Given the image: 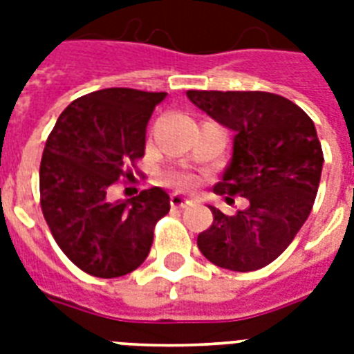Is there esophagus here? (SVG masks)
Here are the masks:
<instances>
[{"label": "esophagus", "instance_id": "esophagus-1", "mask_svg": "<svg viewBox=\"0 0 354 354\" xmlns=\"http://www.w3.org/2000/svg\"><path fill=\"white\" fill-rule=\"evenodd\" d=\"M193 204V200L189 196H183L180 193H172L171 194V205L172 207H187V205Z\"/></svg>", "mask_w": 354, "mask_h": 354}]
</instances>
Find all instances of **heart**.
<instances>
[{
	"label": "heart",
	"instance_id": "heart-1",
	"mask_svg": "<svg viewBox=\"0 0 354 354\" xmlns=\"http://www.w3.org/2000/svg\"><path fill=\"white\" fill-rule=\"evenodd\" d=\"M167 180L174 183V185H178V187H191L194 182V178L191 174H185V172H171L167 176Z\"/></svg>",
	"mask_w": 354,
	"mask_h": 354
}]
</instances>
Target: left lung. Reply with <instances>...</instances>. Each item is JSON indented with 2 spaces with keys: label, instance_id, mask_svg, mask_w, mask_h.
Masks as SVG:
<instances>
[{
  "label": "left lung",
  "instance_id": "obj_1",
  "mask_svg": "<svg viewBox=\"0 0 354 354\" xmlns=\"http://www.w3.org/2000/svg\"><path fill=\"white\" fill-rule=\"evenodd\" d=\"M193 104L235 132L233 156L213 191L244 196L246 209L224 215L198 235L200 252L221 268L252 272L285 252L310 215L324 152L313 119L268 91L189 90Z\"/></svg>",
  "mask_w": 354,
  "mask_h": 354
}]
</instances>
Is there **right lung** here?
<instances>
[{
  "label": "right lung",
  "mask_w": 354,
  "mask_h": 354,
  "mask_svg": "<svg viewBox=\"0 0 354 354\" xmlns=\"http://www.w3.org/2000/svg\"><path fill=\"white\" fill-rule=\"evenodd\" d=\"M165 91L106 88L69 104L49 133L40 163V205L68 259L102 279L141 266L156 222L171 209L161 187L130 200H108L121 178L132 180L145 156L147 124Z\"/></svg>",
  "instance_id": "right-lung-1"
}]
</instances>
